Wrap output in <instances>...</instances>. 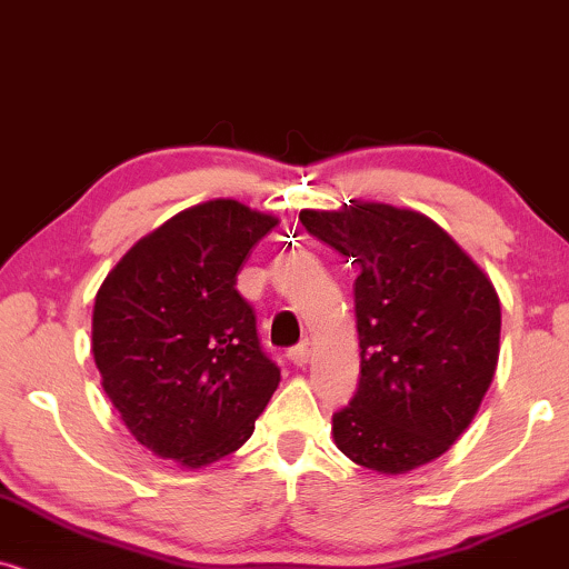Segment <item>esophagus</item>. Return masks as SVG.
Masks as SVG:
<instances>
[{
  "instance_id": "1",
  "label": "esophagus",
  "mask_w": 569,
  "mask_h": 569,
  "mask_svg": "<svg viewBox=\"0 0 569 569\" xmlns=\"http://www.w3.org/2000/svg\"><path fill=\"white\" fill-rule=\"evenodd\" d=\"M308 359H311V348H308V342H300L290 350V361L296 363V367H306Z\"/></svg>"
}]
</instances>
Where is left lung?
I'll return each mask as SVG.
<instances>
[{"label":"left lung","instance_id":"8db88e82","mask_svg":"<svg viewBox=\"0 0 569 569\" xmlns=\"http://www.w3.org/2000/svg\"><path fill=\"white\" fill-rule=\"evenodd\" d=\"M300 221L359 271L361 380L332 417L335 446L380 475L430 465L467 430L493 382L499 292L419 210L350 200L340 210H300Z\"/></svg>","mask_w":569,"mask_h":569}]
</instances>
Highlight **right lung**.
Returning <instances> with one entry per match:
<instances>
[{
	"label": "right lung",
	"mask_w": 569,
	"mask_h": 569,
	"mask_svg": "<svg viewBox=\"0 0 569 569\" xmlns=\"http://www.w3.org/2000/svg\"><path fill=\"white\" fill-rule=\"evenodd\" d=\"M279 219L208 200L160 223L94 298L91 353L139 446L184 469L237 451L279 385L237 271Z\"/></svg>",
	"instance_id": "add662e5"
}]
</instances>
